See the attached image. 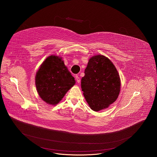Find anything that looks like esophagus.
Listing matches in <instances>:
<instances>
[{
    "label": "esophagus",
    "mask_w": 157,
    "mask_h": 157,
    "mask_svg": "<svg viewBox=\"0 0 157 157\" xmlns=\"http://www.w3.org/2000/svg\"><path fill=\"white\" fill-rule=\"evenodd\" d=\"M75 79H76V80H77V82L79 83L80 82V77H78V75H75Z\"/></svg>",
    "instance_id": "obj_1"
}]
</instances>
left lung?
Returning <instances> with one entry per match:
<instances>
[{
  "instance_id": "1",
  "label": "left lung",
  "mask_w": 157,
  "mask_h": 157,
  "mask_svg": "<svg viewBox=\"0 0 157 157\" xmlns=\"http://www.w3.org/2000/svg\"><path fill=\"white\" fill-rule=\"evenodd\" d=\"M120 86L118 72L108 57L97 55L90 58L81 88L92 110L97 112L108 108L117 99Z\"/></svg>"
}]
</instances>
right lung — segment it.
Segmentation results:
<instances>
[{
  "mask_svg": "<svg viewBox=\"0 0 157 157\" xmlns=\"http://www.w3.org/2000/svg\"><path fill=\"white\" fill-rule=\"evenodd\" d=\"M35 80L40 98L52 105L58 104L75 83L62 58L56 56L45 59L36 73Z\"/></svg>",
  "mask_w": 157,
  "mask_h": 157,
  "instance_id": "1",
  "label": "right lung"
}]
</instances>
